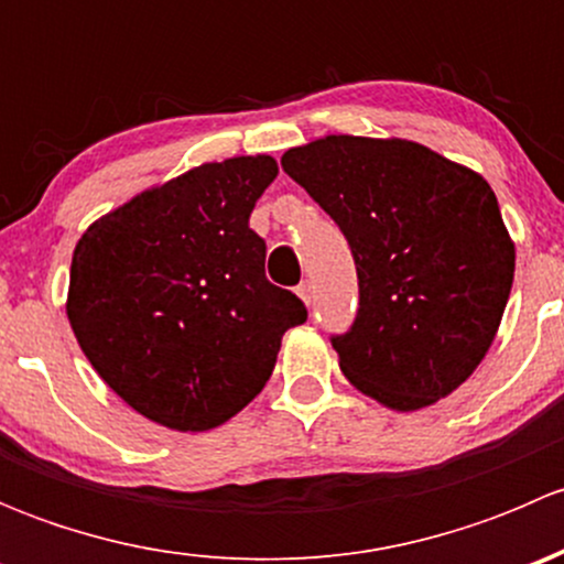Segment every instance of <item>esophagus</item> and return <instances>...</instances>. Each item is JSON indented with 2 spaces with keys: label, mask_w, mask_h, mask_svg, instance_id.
Wrapping results in <instances>:
<instances>
[{
  "label": "esophagus",
  "mask_w": 564,
  "mask_h": 564,
  "mask_svg": "<svg viewBox=\"0 0 564 564\" xmlns=\"http://www.w3.org/2000/svg\"><path fill=\"white\" fill-rule=\"evenodd\" d=\"M297 294H300V300H303L305 305H311V297H314V286H311V281H303L297 286Z\"/></svg>",
  "instance_id": "1"
}]
</instances>
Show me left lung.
Returning a JSON list of instances; mask_svg holds the SVG:
<instances>
[{
  "label": "left lung",
  "instance_id": "obj_1",
  "mask_svg": "<svg viewBox=\"0 0 564 564\" xmlns=\"http://www.w3.org/2000/svg\"><path fill=\"white\" fill-rule=\"evenodd\" d=\"M281 166L355 256L357 316L329 338L344 377L398 412L451 395L486 357L513 286L491 185L403 139L327 135Z\"/></svg>",
  "mask_w": 564,
  "mask_h": 564
}]
</instances>
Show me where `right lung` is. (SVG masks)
Returning <instances> with one entry per match:
<instances>
[{"label": "right lung", "instance_id": "add662e5", "mask_svg": "<svg viewBox=\"0 0 564 564\" xmlns=\"http://www.w3.org/2000/svg\"><path fill=\"white\" fill-rule=\"evenodd\" d=\"M270 155L204 163L130 198L78 240L67 318L100 379L144 417L207 431L248 406L308 318L264 275L248 226Z\"/></svg>", "mask_w": 564, "mask_h": 564}]
</instances>
